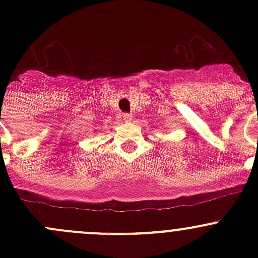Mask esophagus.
I'll return each mask as SVG.
<instances>
[{
  "label": "esophagus",
  "mask_w": 258,
  "mask_h": 258,
  "mask_svg": "<svg viewBox=\"0 0 258 258\" xmlns=\"http://www.w3.org/2000/svg\"><path fill=\"white\" fill-rule=\"evenodd\" d=\"M122 119H123L124 122H131L132 121V114L123 113V116H122Z\"/></svg>",
  "instance_id": "obj_1"
}]
</instances>
